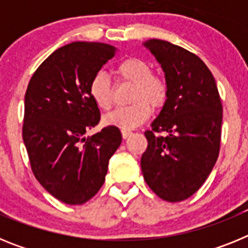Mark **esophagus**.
I'll return each mask as SVG.
<instances>
[{"label": "esophagus", "mask_w": 248, "mask_h": 248, "mask_svg": "<svg viewBox=\"0 0 248 248\" xmlns=\"http://www.w3.org/2000/svg\"><path fill=\"white\" fill-rule=\"evenodd\" d=\"M122 135L124 139H128V138L131 135V131L130 130H122Z\"/></svg>", "instance_id": "1"}]
</instances>
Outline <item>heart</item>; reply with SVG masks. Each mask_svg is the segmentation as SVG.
<instances>
[{
  "instance_id": "1",
  "label": "heart",
  "mask_w": 248,
  "mask_h": 248,
  "mask_svg": "<svg viewBox=\"0 0 248 248\" xmlns=\"http://www.w3.org/2000/svg\"><path fill=\"white\" fill-rule=\"evenodd\" d=\"M114 74L119 83L131 84L126 107L118 108L105 115L107 125L129 130L141 125L150 117L151 110L157 111L165 107L169 99V84L165 78L154 74L146 61L129 57L118 63ZM113 84L103 72L94 74L89 83V95L102 110H109L113 105Z\"/></svg>"
}]
</instances>
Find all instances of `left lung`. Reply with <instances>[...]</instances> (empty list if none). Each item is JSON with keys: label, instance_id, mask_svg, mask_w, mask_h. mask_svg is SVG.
<instances>
[{"label": "left lung", "instance_id": "8db88e82", "mask_svg": "<svg viewBox=\"0 0 248 248\" xmlns=\"http://www.w3.org/2000/svg\"><path fill=\"white\" fill-rule=\"evenodd\" d=\"M145 47L161 63L169 99L145 131L141 171L159 198L177 202L200 189L217 160L222 104L214 76L196 54L161 39Z\"/></svg>", "mask_w": 248, "mask_h": 248}]
</instances>
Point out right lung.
Returning <instances> with one entry per match:
<instances>
[{
    "instance_id": "1",
    "label": "right lung",
    "mask_w": 248,
    "mask_h": 248,
    "mask_svg": "<svg viewBox=\"0 0 248 248\" xmlns=\"http://www.w3.org/2000/svg\"><path fill=\"white\" fill-rule=\"evenodd\" d=\"M115 52L105 43L63 46L37 68L26 91L22 135L31 169L52 196L68 205H82L99 191L122 143L117 126L85 137L100 120L89 83Z\"/></svg>"
}]
</instances>
